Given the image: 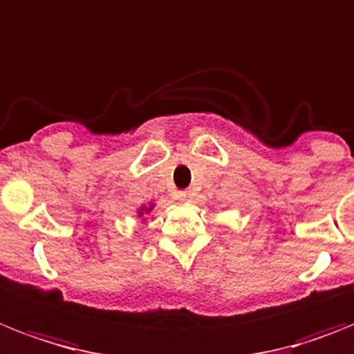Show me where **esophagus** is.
<instances>
[{
	"label": "esophagus",
	"instance_id": "34e87169",
	"mask_svg": "<svg viewBox=\"0 0 354 354\" xmlns=\"http://www.w3.org/2000/svg\"><path fill=\"white\" fill-rule=\"evenodd\" d=\"M176 200H180V202H189V200H191V194H189V192H178Z\"/></svg>",
	"mask_w": 354,
	"mask_h": 354
}]
</instances>
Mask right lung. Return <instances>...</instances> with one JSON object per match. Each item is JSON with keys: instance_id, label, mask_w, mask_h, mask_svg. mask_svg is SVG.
Masks as SVG:
<instances>
[{"instance_id": "obj_1", "label": "right lung", "mask_w": 354, "mask_h": 354, "mask_svg": "<svg viewBox=\"0 0 354 354\" xmlns=\"http://www.w3.org/2000/svg\"><path fill=\"white\" fill-rule=\"evenodd\" d=\"M152 209H154V203H149V205H142V207H140V209H138V216L143 218V216H145V214H149V212H151ZM142 222H147V220L143 218Z\"/></svg>"}]
</instances>
